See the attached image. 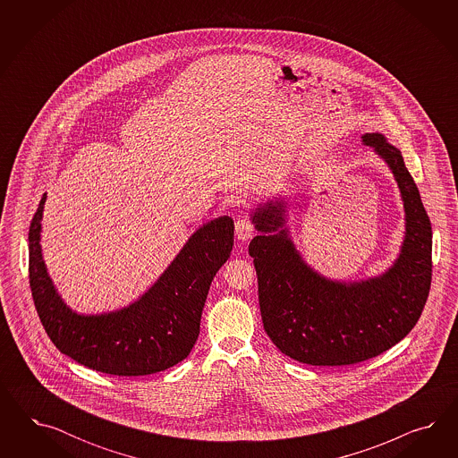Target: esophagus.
<instances>
[{
	"label": "esophagus",
	"mask_w": 458,
	"mask_h": 458,
	"mask_svg": "<svg viewBox=\"0 0 458 458\" xmlns=\"http://www.w3.org/2000/svg\"><path fill=\"white\" fill-rule=\"evenodd\" d=\"M235 235L240 242H247L251 236L255 235V228L249 220H238L235 223Z\"/></svg>",
	"instance_id": "obj_1"
}]
</instances>
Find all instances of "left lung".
I'll return each mask as SVG.
<instances>
[{
  "mask_svg": "<svg viewBox=\"0 0 458 458\" xmlns=\"http://www.w3.org/2000/svg\"><path fill=\"white\" fill-rule=\"evenodd\" d=\"M360 144L388 166L404 211L400 253L381 274L341 280L307 264L292 240L287 196L250 209L259 235L249 253L265 333L280 352L304 364H356L388 351L415 327L430 292V220L402 151L381 132L360 134Z\"/></svg>",
  "mask_w": 458,
  "mask_h": 458,
  "instance_id": "8db88e82",
  "label": "left lung"
}]
</instances>
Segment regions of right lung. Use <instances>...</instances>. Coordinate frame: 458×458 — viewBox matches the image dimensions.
<instances>
[{
	"label": "right lung",
	"instance_id": "1",
	"mask_svg": "<svg viewBox=\"0 0 458 458\" xmlns=\"http://www.w3.org/2000/svg\"><path fill=\"white\" fill-rule=\"evenodd\" d=\"M47 193L30 225V287L56 349L85 368L114 376H146L184 360L198 339L211 280L230 259L233 220L203 223L153 285L124 307L81 314L60 295L43 260Z\"/></svg>",
	"mask_w": 458,
	"mask_h": 458
}]
</instances>
